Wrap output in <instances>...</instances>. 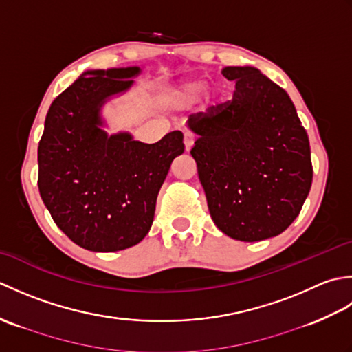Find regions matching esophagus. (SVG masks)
<instances>
[{
	"instance_id": "esophagus-1",
	"label": "esophagus",
	"mask_w": 352,
	"mask_h": 352,
	"mask_svg": "<svg viewBox=\"0 0 352 352\" xmlns=\"http://www.w3.org/2000/svg\"><path fill=\"white\" fill-rule=\"evenodd\" d=\"M193 142H195V138H193L190 133H184V148H186V151H188V153L192 149Z\"/></svg>"
}]
</instances>
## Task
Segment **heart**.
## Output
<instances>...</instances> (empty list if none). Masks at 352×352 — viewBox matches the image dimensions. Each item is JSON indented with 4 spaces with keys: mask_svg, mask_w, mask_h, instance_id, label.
<instances>
[{
    "mask_svg": "<svg viewBox=\"0 0 352 352\" xmlns=\"http://www.w3.org/2000/svg\"><path fill=\"white\" fill-rule=\"evenodd\" d=\"M208 87V80L203 77L182 80L178 83L168 86L162 94V102L170 110L189 109L197 104Z\"/></svg>",
    "mask_w": 352,
    "mask_h": 352,
    "instance_id": "heart-1",
    "label": "heart"
}]
</instances>
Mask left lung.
<instances>
[{
  "instance_id": "8db88e82",
  "label": "left lung",
  "mask_w": 352,
  "mask_h": 352,
  "mask_svg": "<svg viewBox=\"0 0 352 352\" xmlns=\"http://www.w3.org/2000/svg\"><path fill=\"white\" fill-rule=\"evenodd\" d=\"M233 100L192 115L208 212L223 234L258 242L281 234L300 214L313 168L309 136L287 92L254 66H226Z\"/></svg>"
}]
</instances>
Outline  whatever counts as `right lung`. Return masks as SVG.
Listing matches in <instances>:
<instances>
[{"mask_svg": "<svg viewBox=\"0 0 352 352\" xmlns=\"http://www.w3.org/2000/svg\"><path fill=\"white\" fill-rule=\"evenodd\" d=\"M140 74V66L85 71L45 118L37 148L42 201L57 227L94 252L126 250L148 234L170 163L184 151L182 131L155 144L107 133L104 107Z\"/></svg>", "mask_w": 352, "mask_h": 352, "instance_id": "obj_1", "label": "right lung"}]
</instances>
